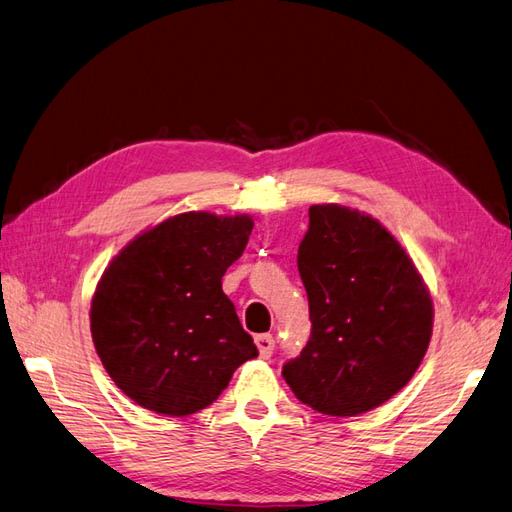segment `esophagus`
Instances as JSON below:
<instances>
[{"instance_id":"obj_1","label":"esophagus","mask_w":512,"mask_h":512,"mask_svg":"<svg viewBox=\"0 0 512 512\" xmlns=\"http://www.w3.org/2000/svg\"><path fill=\"white\" fill-rule=\"evenodd\" d=\"M255 344H257V350H259V357L261 359H270L272 352H274V337L270 333H264V335H257L255 337Z\"/></svg>"}]
</instances>
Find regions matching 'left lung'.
<instances>
[{
  "instance_id": "1",
  "label": "left lung",
  "mask_w": 512,
  "mask_h": 512,
  "mask_svg": "<svg viewBox=\"0 0 512 512\" xmlns=\"http://www.w3.org/2000/svg\"><path fill=\"white\" fill-rule=\"evenodd\" d=\"M311 337L283 378L313 411L352 417L398 393L422 363L432 300L398 240L357 209L311 205L298 246Z\"/></svg>"
}]
</instances>
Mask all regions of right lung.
<instances>
[{
  "label": "right lung",
  "instance_id": "add662e5",
  "mask_svg": "<svg viewBox=\"0 0 512 512\" xmlns=\"http://www.w3.org/2000/svg\"><path fill=\"white\" fill-rule=\"evenodd\" d=\"M251 231L248 216L179 214L138 235L103 272L90 333L103 368L136 404L192 415L259 355L222 292Z\"/></svg>",
  "mask_w": 512,
  "mask_h": 512
}]
</instances>
